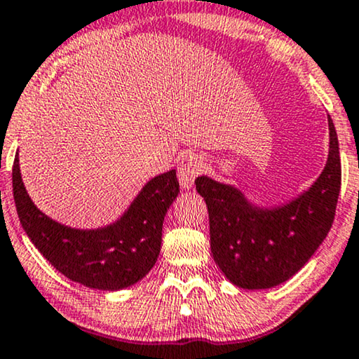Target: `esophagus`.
<instances>
[{
    "label": "esophagus",
    "mask_w": 359,
    "mask_h": 359,
    "mask_svg": "<svg viewBox=\"0 0 359 359\" xmlns=\"http://www.w3.org/2000/svg\"><path fill=\"white\" fill-rule=\"evenodd\" d=\"M177 170H179L180 187L184 190H189L192 189L195 177H197L200 174V170H202V161H200L197 156H185L182 157V161H180L179 169Z\"/></svg>",
    "instance_id": "obj_1"
}]
</instances>
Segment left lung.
Listing matches in <instances>:
<instances>
[{"mask_svg": "<svg viewBox=\"0 0 359 359\" xmlns=\"http://www.w3.org/2000/svg\"><path fill=\"white\" fill-rule=\"evenodd\" d=\"M330 151L322 174L287 203L257 207L240 189L195 179L210 218V250L224 277L241 289H271L307 264L332 228L341 185L338 136L328 116Z\"/></svg>", "mask_w": 359, "mask_h": 359, "instance_id": "left-lung-1", "label": "left lung"}]
</instances>
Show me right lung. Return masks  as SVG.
<instances>
[{
  "instance_id": "obj_1",
  "label": "right lung",
  "mask_w": 359,
  "mask_h": 359,
  "mask_svg": "<svg viewBox=\"0 0 359 359\" xmlns=\"http://www.w3.org/2000/svg\"><path fill=\"white\" fill-rule=\"evenodd\" d=\"M13 195L24 231L42 256L74 283L98 290H121L140 283L161 252L162 223L179 195L172 169L151 179L116 222L103 228L65 226L32 202L16 154Z\"/></svg>"
}]
</instances>
